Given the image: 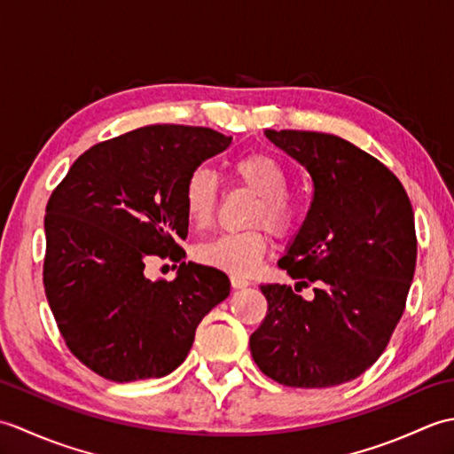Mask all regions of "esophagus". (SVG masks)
I'll list each match as a JSON object with an SVG mask.
<instances>
[{
  "mask_svg": "<svg viewBox=\"0 0 454 454\" xmlns=\"http://www.w3.org/2000/svg\"><path fill=\"white\" fill-rule=\"evenodd\" d=\"M232 286L236 288H246V286H249V283L246 281V278H242V277H232Z\"/></svg>",
  "mask_w": 454,
  "mask_h": 454,
  "instance_id": "34e87169",
  "label": "esophagus"
}]
</instances>
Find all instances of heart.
<instances>
[{
    "mask_svg": "<svg viewBox=\"0 0 454 454\" xmlns=\"http://www.w3.org/2000/svg\"><path fill=\"white\" fill-rule=\"evenodd\" d=\"M234 173L246 187L259 195L255 222H265L273 232H285L293 224V207L285 199L288 177L281 163L267 153H252L236 161ZM218 200V181L208 168H197L189 173L183 187V207L191 224L207 226L215 216ZM267 249L263 230L224 232L199 247V259L210 267L230 275L249 277L262 262Z\"/></svg>",
    "mask_w": 454,
    "mask_h": 454,
    "instance_id": "1",
    "label": "heart"
}]
</instances>
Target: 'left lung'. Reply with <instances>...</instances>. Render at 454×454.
Masks as SVG:
<instances>
[{
    "instance_id": "1",
    "label": "left lung",
    "mask_w": 454,
    "mask_h": 454,
    "mask_svg": "<svg viewBox=\"0 0 454 454\" xmlns=\"http://www.w3.org/2000/svg\"><path fill=\"white\" fill-rule=\"evenodd\" d=\"M265 137L312 177L310 210L278 267L316 288L304 301L286 285L259 286L269 308L249 349L285 387H337L376 363L403 314L418 257L413 210L398 177L351 142L306 130Z\"/></svg>"
}]
</instances>
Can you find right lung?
Returning a JSON list of instances; mask_svg holds the SVG:
<instances>
[{"mask_svg": "<svg viewBox=\"0 0 454 454\" xmlns=\"http://www.w3.org/2000/svg\"><path fill=\"white\" fill-rule=\"evenodd\" d=\"M232 137L152 124L95 144L46 205L44 293L66 345L114 382L160 379L185 361L195 330L230 294L220 269L185 263L173 282L143 275L150 254L183 259L191 171Z\"/></svg>", "mask_w": 454, "mask_h": 454, "instance_id": "obj_1", "label": "right lung"}]
</instances>
